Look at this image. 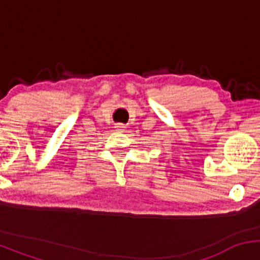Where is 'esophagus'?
Listing matches in <instances>:
<instances>
[{
    "instance_id": "obj_1",
    "label": "esophagus",
    "mask_w": 260,
    "mask_h": 260,
    "mask_svg": "<svg viewBox=\"0 0 260 260\" xmlns=\"http://www.w3.org/2000/svg\"><path fill=\"white\" fill-rule=\"evenodd\" d=\"M116 131H120V132H124V131H126V128H127V126L126 124H122V123H117L116 124Z\"/></svg>"
}]
</instances>
